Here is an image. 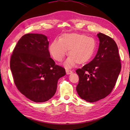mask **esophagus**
<instances>
[{"instance_id":"34e87169","label":"esophagus","mask_w":130,"mask_h":130,"mask_svg":"<svg viewBox=\"0 0 130 130\" xmlns=\"http://www.w3.org/2000/svg\"><path fill=\"white\" fill-rule=\"evenodd\" d=\"M66 74H67V75L71 74L73 73L72 70H69V69H66Z\"/></svg>"}]
</instances>
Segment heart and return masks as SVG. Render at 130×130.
Segmentation results:
<instances>
[{"label":"heart","instance_id":"b5f03b06","mask_svg":"<svg viewBox=\"0 0 130 130\" xmlns=\"http://www.w3.org/2000/svg\"><path fill=\"white\" fill-rule=\"evenodd\" d=\"M95 40L85 35L64 34L60 39L54 40L49 45V50L55 60L61 62L68 50L69 57L64 65L70 68L75 65L84 64L88 62L95 52Z\"/></svg>","mask_w":130,"mask_h":130}]
</instances>
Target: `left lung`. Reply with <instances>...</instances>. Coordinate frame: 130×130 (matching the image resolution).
I'll return each mask as SVG.
<instances>
[{
	"label": "left lung",
	"mask_w": 130,
	"mask_h": 130,
	"mask_svg": "<svg viewBox=\"0 0 130 130\" xmlns=\"http://www.w3.org/2000/svg\"><path fill=\"white\" fill-rule=\"evenodd\" d=\"M99 46L93 60L76 72L79 76L76 86L82 99L93 103L112 92L121 70L118 48L112 38L99 33Z\"/></svg>",
	"instance_id": "8db88e82"
}]
</instances>
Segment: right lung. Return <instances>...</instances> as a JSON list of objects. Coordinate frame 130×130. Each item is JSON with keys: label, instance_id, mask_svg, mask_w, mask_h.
<instances>
[{"label": "right lung", "instance_id": "obj_1", "mask_svg": "<svg viewBox=\"0 0 130 130\" xmlns=\"http://www.w3.org/2000/svg\"><path fill=\"white\" fill-rule=\"evenodd\" d=\"M49 42L43 34L23 36L11 55L10 69L20 92L35 103L50 99L57 90L58 80L65 69L50 57Z\"/></svg>", "mask_w": 130, "mask_h": 130}]
</instances>
